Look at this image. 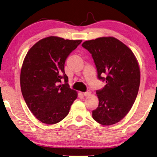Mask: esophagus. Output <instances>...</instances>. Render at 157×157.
Here are the masks:
<instances>
[{"instance_id":"esophagus-1","label":"esophagus","mask_w":157,"mask_h":157,"mask_svg":"<svg viewBox=\"0 0 157 157\" xmlns=\"http://www.w3.org/2000/svg\"><path fill=\"white\" fill-rule=\"evenodd\" d=\"M91 94V91L90 90H87V91H85V92H83V95L85 96H90Z\"/></svg>"}]
</instances>
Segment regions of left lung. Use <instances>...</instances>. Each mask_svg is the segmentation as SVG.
<instances>
[{"instance_id": "8db88e82", "label": "left lung", "mask_w": 157, "mask_h": 157, "mask_svg": "<svg viewBox=\"0 0 157 157\" xmlns=\"http://www.w3.org/2000/svg\"><path fill=\"white\" fill-rule=\"evenodd\" d=\"M90 52L98 78L106 82L96 91L99 104L92 111L94 120L102 125H112L124 117L137 98L140 70L133 52L115 37H99L82 43Z\"/></svg>"}]
</instances>
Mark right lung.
I'll use <instances>...</instances> for the list:
<instances>
[{
	"instance_id": "right-lung-1",
	"label": "right lung",
	"mask_w": 157,
	"mask_h": 157,
	"mask_svg": "<svg viewBox=\"0 0 157 157\" xmlns=\"http://www.w3.org/2000/svg\"><path fill=\"white\" fill-rule=\"evenodd\" d=\"M81 42L48 37L33 46L26 55L20 73L22 94L29 110L42 123L59 122L77 98L67 83L64 66Z\"/></svg>"
}]
</instances>
